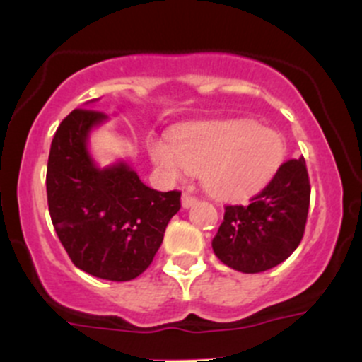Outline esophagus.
<instances>
[{
  "label": "esophagus",
  "mask_w": 362,
  "mask_h": 362,
  "mask_svg": "<svg viewBox=\"0 0 362 362\" xmlns=\"http://www.w3.org/2000/svg\"><path fill=\"white\" fill-rule=\"evenodd\" d=\"M196 203H198V198H196V196L189 194V192H184V194H182V206L184 208H191L192 204Z\"/></svg>",
  "instance_id": "1"
}]
</instances>
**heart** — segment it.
<instances>
[{"label": "heart", "instance_id": "1", "mask_svg": "<svg viewBox=\"0 0 362 362\" xmlns=\"http://www.w3.org/2000/svg\"><path fill=\"white\" fill-rule=\"evenodd\" d=\"M154 163L171 177L202 175L215 198L242 199L264 187L286 158L282 136L254 120H217L191 126L151 144Z\"/></svg>", "mask_w": 362, "mask_h": 362}]
</instances>
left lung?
<instances>
[{
	"label": "left lung",
	"mask_w": 362,
	"mask_h": 362,
	"mask_svg": "<svg viewBox=\"0 0 362 362\" xmlns=\"http://www.w3.org/2000/svg\"><path fill=\"white\" fill-rule=\"evenodd\" d=\"M310 206L305 159H289L247 204H228L211 240L215 255L242 273H261L286 261L301 243Z\"/></svg>",
	"instance_id": "obj_1"
}]
</instances>
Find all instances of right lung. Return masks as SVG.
<instances>
[{"label": "right lung", "instance_id": "right-lung-1", "mask_svg": "<svg viewBox=\"0 0 362 362\" xmlns=\"http://www.w3.org/2000/svg\"><path fill=\"white\" fill-rule=\"evenodd\" d=\"M105 119L76 108L59 124L47 164V202L73 264L98 279L127 282L151 266L180 210V192L147 187L124 160L98 168L87 140Z\"/></svg>", "mask_w": 362, "mask_h": 362}]
</instances>
